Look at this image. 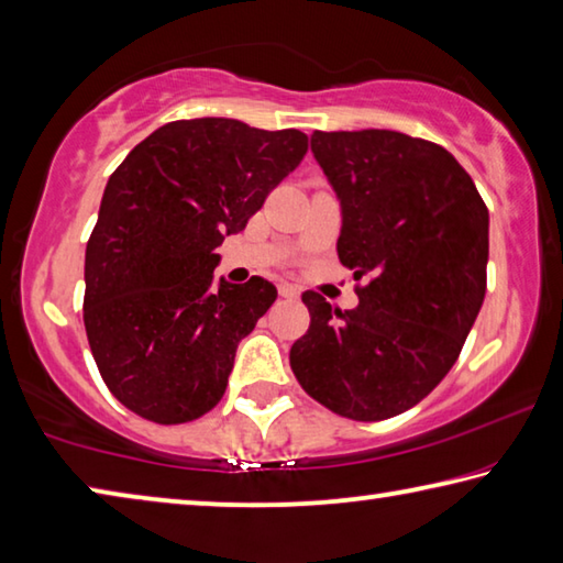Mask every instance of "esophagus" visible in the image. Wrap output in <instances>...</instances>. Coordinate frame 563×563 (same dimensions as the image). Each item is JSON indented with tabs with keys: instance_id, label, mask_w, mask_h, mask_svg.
<instances>
[{
	"instance_id": "esophagus-1",
	"label": "esophagus",
	"mask_w": 563,
	"mask_h": 563,
	"mask_svg": "<svg viewBox=\"0 0 563 563\" xmlns=\"http://www.w3.org/2000/svg\"><path fill=\"white\" fill-rule=\"evenodd\" d=\"M278 292L283 295V298H288V300H298L300 298V288H298V285H290V283H280Z\"/></svg>"
}]
</instances>
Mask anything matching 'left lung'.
I'll use <instances>...</instances> for the list:
<instances>
[{
    "label": "left lung",
    "mask_w": 563,
    "mask_h": 563,
    "mask_svg": "<svg viewBox=\"0 0 563 563\" xmlns=\"http://www.w3.org/2000/svg\"><path fill=\"white\" fill-rule=\"evenodd\" d=\"M342 206L340 263L360 305L302 292L310 328L290 347L305 393L357 422L402 415L460 357L487 292L489 211L450 151L399 131H316Z\"/></svg>",
    "instance_id": "8db88e82"
}]
</instances>
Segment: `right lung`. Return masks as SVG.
<instances>
[{
    "label": "right lung",
    "instance_id": "1",
    "mask_svg": "<svg viewBox=\"0 0 563 563\" xmlns=\"http://www.w3.org/2000/svg\"><path fill=\"white\" fill-rule=\"evenodd\" d=\"M305 151L295 129L170 121L111 174L87 243L84 325L103 383L131 412L184 424L221 402L238 342L278 290L258 275L216 288V247Z\"/></svg>",
    "mask_w": 563,
    "mask_h": 563
}]
</instances>
